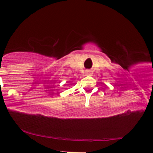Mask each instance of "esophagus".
<instances>
[{"mask_svg":"<svg viewBox=\"0 0 153 153\" xmlns=\"http://www.w3.org/2000/svg\"><path fill=\"white\" fill-rule=\"evenodd\" d=\"M89 71L86 70V75H88V74H89Z\"/></svg>","mask_w":153,"mask_h":153,"instance_id":"obj_1","label":"esophagus"}]
</instances>
